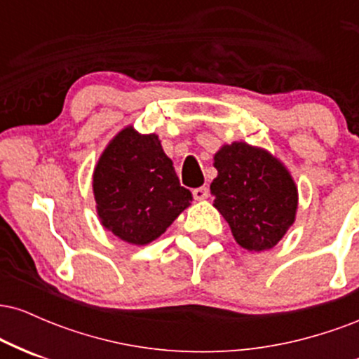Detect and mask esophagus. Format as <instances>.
Wrapping results in <instances>:
<instances>
[{
    "label": "esophagus",
    "mask_w": 359,
    "mask_h": 359,
    "mask_svg": "<svg viewBox=\"0 0 359 359\" xmlns=\"http://www.w3.org/2000/svg\"><path fill=\"white\" fill-rule=\"evenodd\" d=\"M192 196H194V199H197V201L208 199V196H209V187H205V185H203V187L194 189Z\"/></svg>",
    "instance_id": "1"
}]
</instances>
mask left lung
<instances>
[{
    "mask_svg": "<svg viewBox=\"0 0 359 359\" xmlns=\"http://www.w3.org/2000/svg\"><path fill=\"white\" fill-rule=\"evenodd\" d=\"M214 167V208L228 221L238 245L248 251L273 248L297 212V187L287 168L245 142L222 147Z\"/></svg>",
    "mask_w": 359,
    "mask_h": 359,
    "instance_id": "left-lung-1",
    "label": "left lung"
}]
</instances>
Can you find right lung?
I'll return each instance as SVG.
<instances>
[{"label":"right lung","mask_w":359,"mask_h":359,"mask_svg":"<svg viewBox=\"0 0 359 359\" xmlns=\"http://www.w3.org/2000/svg\"><path fill=\"white\" fill-rule=\"evenodd\" d=\"M101 224L119 240L148 245L191 205L156 135L128 126L102 151L93 175Z\"/></svg>","instance_id":"right-lung-1"}]
</instances>
